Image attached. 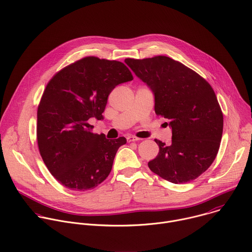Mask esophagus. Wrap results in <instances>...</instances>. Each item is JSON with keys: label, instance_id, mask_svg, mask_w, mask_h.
<instances>
[{"label": "esophagus", "instance_id": "obj_1", "mask_svg": "<svg viewBox=\"0 0 252 252\" xmlns=\"http://www.w3.org/2000/svg\"><path fill=\"white\" fill-rule=\"evenodd\" d=\"M126 140H127V142H132V141H138V140H140V138L132 136V135H129V136L126 137Z\"/></svg>", "mask_w": 252, "mask_h": 252}]
</instances>
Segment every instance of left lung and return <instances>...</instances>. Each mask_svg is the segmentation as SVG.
Segmentation results:
<instances>
[{"instance_id":"left-lung-1","label":"left lung","mask_w":252,"mask_h":252,"mask_svg":"<svg viewBox=\"0 0 252 252\" xmlns=\"http://www.w3.org/2000/svg\"><path fill=\"white\" fill-rule=\"evenodd\" d=\"M125 62L150 88L156 115L169 121L172 142L159 146L149 169L174 184L188 183L214 162L221 140L223 117L210 84L181 62L167 56Z\"/></svg>"}]
</instances>
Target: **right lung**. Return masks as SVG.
<instances>
[{
	"label": "right lung",
	"mask_w": 252,
	"mask_h": 252,
	"mask_svg": "<svg viewBox=\"0 0 252 252\" xmlns=\"http://www.w3.org/2000/svg\"><path fill=\"white\" fill-rule=\"evenodd\" d=\"M132 79L124 63L88 56L48 82L37 109V144L47 169L64 187L86 191L109 176L126 139L91 132L89 120H101L110 93Z\"/></svg>",
	"instance_id": "1"
}]
</instances>
